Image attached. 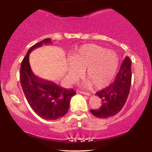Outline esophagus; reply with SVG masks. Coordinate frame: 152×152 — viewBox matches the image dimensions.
Returning <instances> with one entry per match:
<instances>
[{"label": "esophagus", "instance_id": "34e87169", "mask_svg": "<svg viewBox=\"0 0 152 152\" xmlns=\"http://www.w3.org/2000/svg\"><path fill=\"white\" fill-rule=\"evenodd\" d=\"M80 93H82V94H83V95H91L88 92H86V91H80Z\"/></svg>", "mask_w": 152, "mask_h": 152}]
</instances>
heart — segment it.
<instances>
[{
    "mask_svg": "<svg viewBox=\"0 0 152 152\" xmlns=\"http://www.w3.org/2000/svg\"><path fill=\"white\" fill-rule=\"evenodd\" d=\"M68 64L67 77L70 82L84 73L88 80L86 85L93 84L96 88L107 86L117 72L119 59L114 52L95 44H86L71 56Z\"/></svg>",
    "mask_w": 152,
    "mask_h": 152,
    "instance_id": "obj_1",
    "label": "heart"
}]
</instances>
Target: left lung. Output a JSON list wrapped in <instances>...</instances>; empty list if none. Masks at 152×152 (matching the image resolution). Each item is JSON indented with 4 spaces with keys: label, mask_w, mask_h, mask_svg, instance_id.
<instances>
[{
    "label": "left lung",
    "mask_w": 152,
    "mask_h": 152,
    "mask_svg": "<svg viewBox=\"0 0 152 152\" xmlns=\"http://www.w3.org/2000/svg\"><path fill=\"white\" fill-rule=\"evenodd\" d=\"M132 83V62L125 57L116 75L114 82L95 94L102 102L99 109H91V113L97 118H107L115 115L124 107L129 96Z\"/></svg>",
    "instance_id": "obj_1"
}]
</instances>
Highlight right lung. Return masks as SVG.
Segmentation results:
<instances>
[{"label": "right lung", "instance_id": "obj_1", "mask_svg": "<svg viewBox=\"0 0 152 152\" xmlns=\"http://www.w3.org/2000/svg\"><path fill=\"white\" fill-rule=\"evenodd\" d=\"M48 43H51L50 39H45L28 50L20 65V81L25 96L33 111L43 119L55 120L66 115L69 109L70 99L76 92L73 89L64 88L50 81L42 80L33 73L29 62L30 53Z\"/></svg>", "mask_w": 152, "mask_h": 152}]
</instances>
